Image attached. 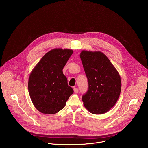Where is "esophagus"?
I'll list each match as a JSON object with an SVG mask.
<instances>
[{
  "mask_svg": "<svg viewBox=\"0 0 148 148\" xmlns=\"http://www.w3.org/2000/svg\"><path fill=\"white\" fill-rule=\"evenodd\" d=\"M74 91L75 93H78V90L77 88H74Z\"/></svg>",
  "mask_w": 148,
  "mask_h": 148,
  "instance_id": "obj_1",
  "label": "esophagus"
}]
</instances>
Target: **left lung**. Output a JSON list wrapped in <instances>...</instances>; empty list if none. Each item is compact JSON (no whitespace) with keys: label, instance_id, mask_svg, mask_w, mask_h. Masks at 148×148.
Segmentation results:
<instances>
[{"label":"left lung","instance_id":"left-lung-1","mask_svg":"<svg viewBox=\"0 0 148 148\" xmlns=\"http://www.w3.org/2000/svg\"><path fill=\"white\" fill-rule=\"evenodd\" d=\"M80 58L88 88L82 100L93 114L108 112L116 103L121 90L120 76L108 57L100 51H82Z\"/></svg>","mask_w":148,"mask_h":148}]
</instances>
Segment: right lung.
<instances>
[{
	"instance_id": "add662e5",
	"label": "right lung",
	"mask_w": 148,
	"mask_h": 148,
	"mask_svg": "<svg viewBox=\"0 0 148 148\" xmlns=\"http://www.w3.org/2000/svg\"><path fill=\"white\" fill-rule=\"evenodd\" d=\"M73 51L55 49L47 53L32 71L28 82L29 92L36 109L54 114L64 108L73 88L68 85L62 69Z\"/></svg>"
}]
</instances>
